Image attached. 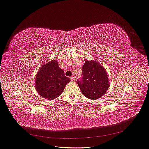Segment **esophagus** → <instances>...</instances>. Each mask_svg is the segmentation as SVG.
<instances>
[{
  "label": "esophagus",
  "mask_w": 149,
  "mask_h": 149,
  "mask_svg": "<svg viewBox=\"0 0 149 149\" xmlns=\"http://www.w3.org/2000/svg\"><path fill=\"white\" fill-rule=\"evenodd\" d=\"M70 79H71L72 81H75L76 80V78L75 77H70Z\"/></svg>",
  "instance_id": "obj_1"
}]
</instances>
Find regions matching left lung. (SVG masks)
I'll use <instances>...</instances> for the list:
<instances>
[{
  "label": "left lung",
  "instance_id": "obj_1",
  "mask_svg": "<svg viewBox=\"0 0 149 149\" xmlns=\"http://www.w3.org/2000/svg\"><path fill=\"white\" fill-rule=\"evenodd\" d=\"M82 76L77 84L83 95L91 100L103 97L109 86L104 68L95 60H86L82 67Z\"/></svg>",
  "mask_w": 149,
  "mask_h": 149
}]
</instances>
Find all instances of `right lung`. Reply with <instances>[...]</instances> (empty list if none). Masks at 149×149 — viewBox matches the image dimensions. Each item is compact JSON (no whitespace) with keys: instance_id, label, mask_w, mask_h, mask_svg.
<instances>
[{"instance_id":"obj_1","label":"right lung","mask_w":149,"mask_h":149,"mask_svg":"<svg viewBox=\"0 0 149 149\" xmlns=\"http://www.w3.org/2000/svg\"><path fill=\"white\" fill-rule=\"evenodd\" d=\"M70 81L59 68L58 61L52 60L39 69L36 77V89L42 98L52 100L61 94Z\"/></svg>"}]
</instances>
